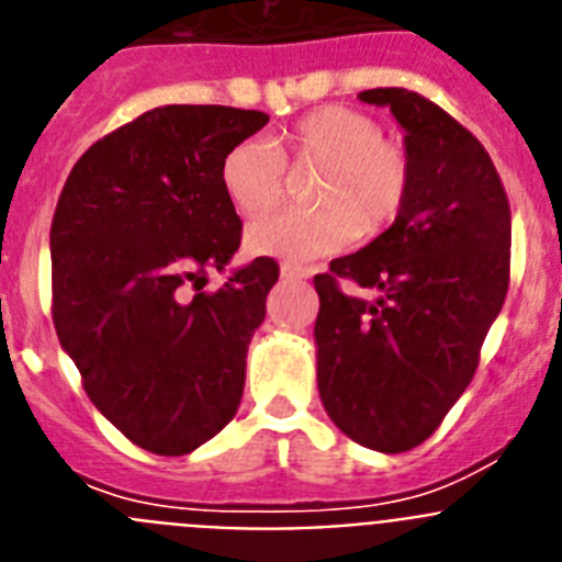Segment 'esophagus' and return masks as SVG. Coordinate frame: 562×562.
Instances as JSON below:
<instances>
[{
	"label": "esophagus",
	"instance_id": "34e87169",
	"mask_svg": "<svg viewBox=\"0 0 562 562\" xmlns=\"http://www.w3.org/2000/svg\"><path fill=\"white\" fill-rule=\"evenodd\" d=\"M312 270H306V267H297V265H281V278H286V281H301V278H310Z\"/></svg>",
	"mask_w": 562,
	"mask_h": 562
}]
</instances>
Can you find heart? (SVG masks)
Listing matches in <instances>:
<instances>
[{
    "label": "heart",
    "instance_id": "heart-1",
    "mask_svg": "<svg viewBox=\"0 0 562 562\" xmlns=\"http://www.w3.org/2000/svg\"><path fill=\"white\" fill-rule=\"evenodd\" d=\"M286 168L317 171L310 188L317 211L278 213L247 227L252 256L310 261L351 238L371 241L400 220L414 182L408 148L382 137L374 117L321 106L272 134L270 143H236L222 157V191L241 216H265L284 202Z\"/></svg>",
    "mask_w": 562,
    "mask_h": 562
}]
</instances>
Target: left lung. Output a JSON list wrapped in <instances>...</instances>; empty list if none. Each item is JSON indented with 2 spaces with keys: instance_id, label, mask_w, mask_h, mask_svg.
Masks as SVG:
<instances>
[{
  "instance_id": "left-lung-1",
  "label": "left lung",
  "mask_w": 562,
  "mask_h": 562,
  "mask_svg": "<svg viewBox=\"0 0 562 562\" xmlns=\"http://www.w3.org/2000/svg\"><path fill=\"white\" fill-rule=\"evenodd\" d=\"M360 101L391 109L414 182L389 231L315 276L317 391L357 445L405 453L473 380L509 286L513 216L490 154L445 109L400 87ZM340 277L378 297L346 296Z\"/></svg>"
}]
</instances>
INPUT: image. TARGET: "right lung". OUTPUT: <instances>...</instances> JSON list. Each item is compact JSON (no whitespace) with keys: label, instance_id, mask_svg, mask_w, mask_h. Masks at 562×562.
<instances>
[{"label":"right lung","instance_id":"obj_1","mask_svg":"<svg viewBox=\"0 0 562 562\" xmlns=\"http://www.w3.org/2000/svg\"><path fill=\"white\" fill-rule=\"evenodd\" d=\"M267 121L256 109H151L87 148L58 196L49 227L58 340L95 408L148 453H191L241 402L247 346L278 265L256 258L222 290H200L241 241L222 157Z\"/></svg>","mask_w":562,"mask_h":562}]
</instances>
